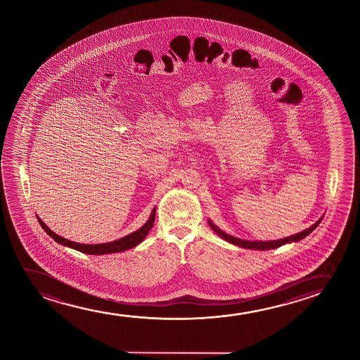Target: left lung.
Wrapping results in <instances>:
<instances>
[{"mask_svg":"<svg viewBox=\"0 0 360 360\" xmlns=\"http://www.w3.org/2000/svg\"><path fill=\"white\" fill-rule=\"evenodd\" d=\"M322 219H323V217L319 219V220H317L312 226L309 227V229H306L304 231L295 233V235H291V236L289 237H285V238H281V240H273V241H247V240H241V238H238V237L231 236V235H229L226 232L222 231L221 229H219L217 225H214V224H212L210 219L207 220V222H209L210 227H212L214 231L217 232L219 236L224 238L225 241L230 242L232 245H236V246L242 247V248H248V250L266 251V250H274V248H278V247L286 245V243L300 241L302 238H305L307 235H310L311 232L315 230L316 227L320 225V222L322 221Z\"/></svg>","mask_w":360,"mask_h":360,"instance_id":"8db88e82","label":"left lung"}]
</instances>
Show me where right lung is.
<instances>
[{"instance_id":"add662e5","label":"right lung","mask_w":360,"mask_h":360,"mask_svg":"<svg viewBox=\"0 0 360 360\" xmlns=\"http://www.w3.org/2000/svg\"><path fill=\"white\" fill-rule=\"evenodd\" d=\"M156 212V207H153V212L150 214L148 221L143 224V226L140 227L136 231L129 233L127 236L122 237L115 241L107 242V243H98V245H84V243H77V242L70 241L66 240L64 237L56 235L54 231H51L49 227L45 225L44 222L41 221L39 217H37L38 221H39L40 226L44 229V231L49 235L50 237L54 238L55 242H58L63 246L70 247L76 251L82 252V253H87V255H108V253H118V252L127 251L133 247L138 246L139 243L143 242V238L148 236V232L153 226L155 222V214Z\"/></svg>"}]
</instances>
